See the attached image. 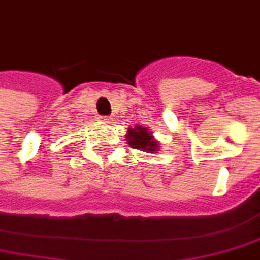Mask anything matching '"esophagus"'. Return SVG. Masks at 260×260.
Masks as SVG:
<instances>
[{"mask_svg":"<svg viewBox=\"0 0 260 260\" xmlns=\"http://www.w3.org/2000/svg\"><path fill=\"white\" fill-rule=\"evenodd\" d=\"M101 119H103L104 122H111L112 117H101Z\"/></svg>","mask_w":260,"mask_h":260,"instance_id":"obj_1","label":"esophagus"}]
</instances>
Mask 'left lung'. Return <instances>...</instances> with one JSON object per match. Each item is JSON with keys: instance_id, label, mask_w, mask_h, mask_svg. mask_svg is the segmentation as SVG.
<instances>
[{"instance_id": "1", "label": "left lung", "mask_w": 260, "mask_h": 260, "mask_svg": "<svg viewBox=\"0 0 260 260\" xmlns=\"http://www.w3.org/2000/svg\"><path fill=\"white\" fill-rule=\"evenodd\" d=\"M126 141L131 148L139 149L148 153H156L159 150V142L152 136V132L141 125H135V128H128Z\"/></svg>"}]
</instances>
